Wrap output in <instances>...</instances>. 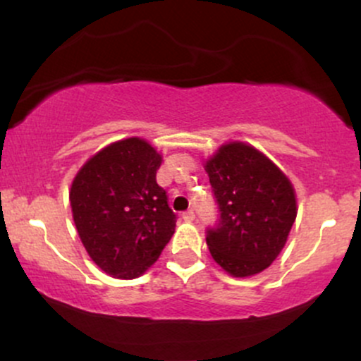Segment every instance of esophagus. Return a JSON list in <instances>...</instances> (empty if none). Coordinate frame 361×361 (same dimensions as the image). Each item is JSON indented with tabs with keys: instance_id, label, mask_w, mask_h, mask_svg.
Wrapping results in <instances>:
<instances>
[{
	"instance_id": "1",
	"label": "esophagus",
	"mask_w": 361,
	"mask_h": 361,
	"mask_svg": "<svg viewBox=\"0 0 361 361\" xmlns=\"http://www.w3.org/2000/svg\"><path fill=\"white\" fill-rule=\"evenodd\" d=\"M181 217H183V221H186V222H193L195 221V212H193V210H186V212H183Z\"/></svg>"
}]
</instances>
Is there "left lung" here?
Wrapping results in <instances>:
<instances>
[{
	"instance_id": "8db88e82",
	"label": "left lung",
	"mask_w": 361,
	"mask_h": 361,
	"mask_svg": "<svg viewBox=\"0 0 361 361\" xmlns=\"http://www.w3.org/2000/svg\"><path fill=\"white\" fill-rule=\"evenodd\" d=\"M221 219L207 231L215 263L244 279L276 259L297 217L295 190L285 173L251 144L227 142L205 161Z\"/></svg>"
}]
</instances>
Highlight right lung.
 Listing matches in <instances>:
<instances>
[{"label":"right lung","mask_w":361,"mask_h":361,"mask_svg":"<svg viewBox=\"0 0 361 361\" xmlns=\"http://www.w3.org/2000/svg\"><path fill=\"white\" fill-rule=\"evenodd\" d=\"M161 161L147 140L128 137L91 156L74 176V226L90 258L111 276L137 279L175 233L176 215L156 183Z\"/></svg>","instance_id":"obj_1"}]
</instances>
